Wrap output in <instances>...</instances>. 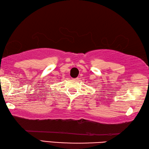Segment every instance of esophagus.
<instances>
[{"label": "esophagus", "instance_id": "esophagus-1", "mask_svg": "<svg viewBox=\"0 0 149 149\" xmlns=\"http://www.w3.org/2000/svg\"><path fill=\"white\" fill-rule=\"evenodd\" d=\"M72 79L74 80V81H77V78H74V79Z\"/></svg>", "mask_w": 149, "mask_h": 149}]
</instances>
